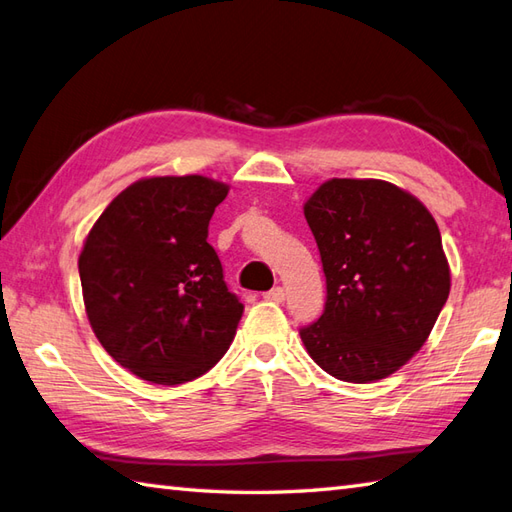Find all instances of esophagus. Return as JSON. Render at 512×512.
Instances as JSON below:
<instances>
[{"label": "esophagus", "instance_id": "34e87169", "mask_svg": "<svg viewBox=\"0 0 512 512\" xmlns=\"http://www.w3.org/2000/svg\"><path fill=\"white\" fill-rule=\"evenodd\" d=\"M264 299L266 301H275V303H281L286 299V290L284 288H273V290H268V292H264Z\"/></svg>", "mask_w": 512, "mask_h": 512}]
</instances>
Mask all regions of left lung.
<instances>
[{
    "label": "left lung",
    "instance_id": "left-lung-1",
    "mask_svg": "<svg viewBox=\"0 0 512 512\" xmlns=\"http://www.w3.org/2000/svg\"><path fill=\"white\" fill-rule=\"evenodd\" d=\"M328 299L301 341L323 372L374 383L429 339L449 299L440 228L416 195L385 180L332 178L303 204Z\"/></svg>",
    "mask_w": 512,
    "mask_h": 512
}]
</instances>
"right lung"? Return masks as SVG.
<instances>
[{"instance_id":"add662e5","label":"right lung","mask_w":512,"mask_h":512,"mask_svg":"<svg viewBox=\"0 0 512 512\" xmlns=\"http://www.w3.org/2000/svg\"><path fill=\"white\" fill-rule=\"evenodd\" d=\"M228 184L156 176L107 204L79 255L85 312L118 365L156 385L202 376L231 345L244 306L206 242Z\"/></svg>"}]
</instances>
